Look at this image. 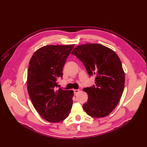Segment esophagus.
I'll list each match as a JSON object with an SVG mask.
<instances>
[{"instance_id": "esophagus-1", "label": "esophagus", "mask_w": 147, "mask_h": 147, "mask_svg": "<svg viewBox=\"0 0 147 147\" xmlns=\"http://www.w3.org/2000/svg\"><path fill=\"white\" fill-rule=\"evenodd\" d=\"M74 94L77 95V94H78L80 92V90H74Z\"/></svg>"}]
</instances>
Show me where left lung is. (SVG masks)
<instances>
[{"mask_svg":"<svg viewBox=\"0 0 147 147\" xmlns=\"http://www.w3.org/2000/svg\"><path fill=\"white\" fill-rule=\"evenodd\" d=\"M72 55L82 62L90 76L96 75L95 85L83 89L88 96L84 110L92 117L107 116L117 105L124 87L125 76L118 56L97 43L77 46Z\"/></svg>","mask_w":147,"mask_h":147,"instance_id":"1","label":"left lung"}]
</instances>
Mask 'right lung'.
<instances>
[{
	"mask_svg": "<svg viewBox=\"0 0 147 147\" xmlns=\"http://www.w3.org/2000/svg\"><path fill=\"white\" fill-rule=\"evenodd\" d=\"M75 45H47L35 51L29 61L28 91L32 103L47 121L57 123L69 116L74 91L57 88V79Z\"/></svg>",
	"mask_w": 147,
	"mask_h": 147,
	"instance_id": "1",
	"label": "right lung"
}]
</instances>
